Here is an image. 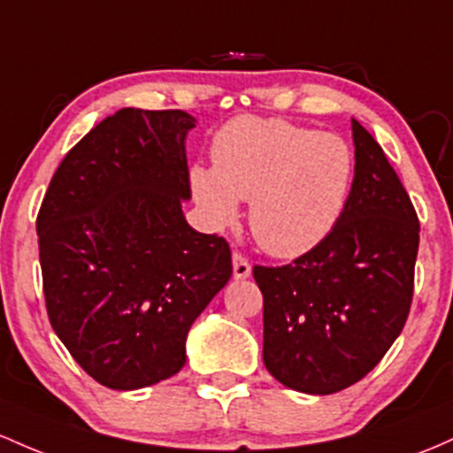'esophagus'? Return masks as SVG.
<instances>
[{
	"label": "esophagus",
	"instance_id": "1",
	"mask_svg": "<svg viewBox=\"0 0 453 453\" xmlns=\"http://www.w3.org/2000/svg\"><path fill=\"white\" fill-rule=\"evenodd\" d=\"M232 266H234V280H247L251 275V265L245 256L234 253L232 256Z\"/></svg>",
	"mask_w": 453,
	"mask_h": 453
}]
</instances>
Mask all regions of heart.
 <instances>
[{
  "label": "heart",
  "instance_id": "heart-1",
  "mask_svg": "<svg viewBox=\"0 0 453 453\" xmlns=\"http://www.w3.org/2000/svg\"><path fill=\"white\" fill-rule=\"evenodd\" d=\"M352 152L342 137L280 118L241 116L212 142V167L193 165L188 185L215 227L232 226L250 202L253 238L271 256L320 245L344 212Z\"/></svg>",
  "mask_w": 453,
  "mask_h": 453
}]
</instances>
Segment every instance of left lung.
<instances>
[{
	"label": "left lung",
	"mask_w": 453,
	"mask_h": 453,
	"mask_svg": "<svg viewBox=\"0 0 453 453\" xmlns=\"http://www.w3.org/2000/svg\"><path fill=\"white\" fill-rule=\"evenodd\" d=\"M355 178L331 234L286 266H253L266 370L301 394L361 380L404 329L419 221L376 139L352 118Z\"/></svg>",
	"instance_id": "obj_1"
}]
</instances>
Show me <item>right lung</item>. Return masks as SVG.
<instances>
[{"label":"right lung","mask_w":453,"mask_h":453,"mask_svg":"<svg viewBox=\"0 0 453 453\" xmlns=\"http://www.w3.org/2000/svg\"><path fill=\"white\" fill-rule=\"evenodd\" d=\"M180 109L124 107L59 163L38 212L44 301L73 359L109 389L182 370L196 318L230 281L232 253L193 230Z\"/></svg>","instance_id":"right-lung-1"}]
</instances>
